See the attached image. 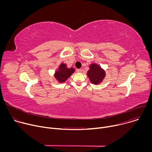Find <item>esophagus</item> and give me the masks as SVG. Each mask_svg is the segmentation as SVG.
Instances as JSON below:
<instances>
[{
    "label": "esophagus",
    "instance_id": "1",
    "mask_svg": "<svg viewBox=\"0 0 152 152\" xmlns=\"http://www.w3.org/2000/svg\"><path fill=\"white\" fill-rule=\"evenodd\" d=\"M76 72H77V73H81V72H82V69H77V70H76Z\"/></svg>",
    "mask_w": 152,
    "mask_h": 152
}]
</instances>
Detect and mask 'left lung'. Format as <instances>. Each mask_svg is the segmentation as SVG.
<instances>
[{
  "instance_id": "left-lung-1",
  "label": "left lung",
  "mask_w": 152,
  "mask_h": 152,
  "mask_svg": "<svg viewBox=\"0 0 152 152\" xmlns=\"http://www.w3.org/2000/svg\"><path fill=\"white\" fill-rule=\"evenodd\" d=\"M90 69L87 72V76L90 82L94 85L102 83L106 76V72L99 64L92 63L89 66Z\"/></svg>"
}]
</instances>
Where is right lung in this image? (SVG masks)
<instances>
[{
	"label": "right lung",
	"mask_w": 152,
	"mask_h": 152,
	"mask_svg": "<svg viewBox=\"0 0 152 152\" xmlns=\"http://www.w3.org/2000/svg\"><path fill=\"white\" fill-rule=\"evenodd\" d=\"M75 69L73 67L68 68L66 64L61 63L58 69L54 73V77L59 83L66 82L70 76L75 72Z\"/></svg>",
	"instance_id": "obj_1"
}]
</instances>
